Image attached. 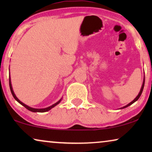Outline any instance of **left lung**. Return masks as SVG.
<instances>
[{
	"mask_svg": "<svg viewBox=\"0 0 152 152\" xmlns=\"http://www.w3.org/2000/svg\"><path fill=\"white\" fill-rule=\"evenodd\" d=\"M144 85H145V79H144V81H143V83H142V87H141V89H140V93H139V94L138 95V96H137L136 98H135L134 100H133L132 102H130L129 104H128L127 105H126L125 107H122V108H121V109H124V108H126V107H129V106H130V105H132L133 103H134L136 101H137L138 100V99H139V97H140V95H141V94H142V91H143V88H144Z\"/></svg>",
	"mask_w": 152,
	"mask_h": 152,
	"instance_id": "left-lung-1",
	"label": "left lung"
}]
</instances>
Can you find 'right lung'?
Returning a JSON list of instances; mask_svg holds the SVG:
<instances>
[{
	"mask_svg": "<svg viewBox=\"0 0 152 152\" xmlns=\"http://www.w3.org/2000/svg\"><path fill=\"white\" fill-rule=\"evenodd\" d=\"M9 83H10V91H11V93H12V95H13L14 98L17 101L18 103H20V104L23 106L24 107H26L27 109L29 110V111H32V112H40V113H42V112H46V111H49V110H50V109H52V108H53L54 107H55L56 105H57L58 104H59V103L60 102H61V99H60L59 101H58L57 102H56L55 104H54L53 105H52V106H50V107H49L45 108V109H34V108H31V107H28V106L26 105V104H23V102H20V101L19 100V99H18L17 98V97H16V96L15 95V94H14V91H13V89H12V84H11V81H10V77Z\"/></svg>",
	"mask_w": 152,
	"mask_h": 152,
	"instance_id": "1",
	"label": "right lung"
}]
</instances>
